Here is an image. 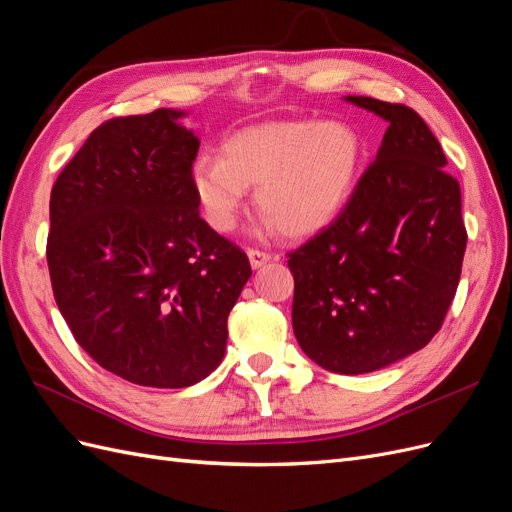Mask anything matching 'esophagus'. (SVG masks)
<instances>
[{
  "label": "esophagus",
  "instance_id": "obj_1",
  "mask_svg": "<svg viewBox=\"0 0 512 512\" xmlns=\"http://www.w3.org/2000/svg\"><path fill=\"white\" fill-rule=\"evenodd\" d=\"M247 258H250L252 269H260L262 265H267V262L271 260V254L254 250V247H247Z\"/></svg>",
  "mask_w": 512,
  "mask_h": 512
}]
</instances>
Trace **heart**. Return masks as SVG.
<instances>
[{"instance_id": "b5f03b06", "label": "heart", "mask_w": 512, "mask_h": 512, "mask_svg": "<svg viewBox=\"0 0 512 512\" xmlns=\"http://www.w3.org/2000/svg\"><path fill=\"white\" fill-rule=\"evenodd\" d=\"M361 164V134L348 123L267 121L230 134L222 158H198L192 190L215 230L235 228L247 188H258L256 205L269 228L305 237L342 211Z\"/></svg>"}]
</instances>
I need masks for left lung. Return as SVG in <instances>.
<instances>
[{"label": "left lung", "mask_w": 512, "mask_h": 512, "mask_svg": "<svg viewBox=\"0 0 512 512\" xmlns=\"http://www.w3.org/2000/svg\"><path fill=\"white\" fill-rule=\"evenodd\" d=\"M382 117L378 156L337 215L288 254L292 329L333 374H367L425 348L451 307L468 232L459 181L421 115L365 96Z\"/></svg>", "instance_id": "obj_1"}]
</instances>
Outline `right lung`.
<instances>
[{
	"mask_svg": "<svg viewBox=\"0 0 512 512\" xmlns=\"http://www.w3.org/2000/svg\"><path fill=\"white\" fill-rule=\"evenodd\" d=\"M183 111L104 121L51 190L46 260L61 316L111 374L183 389L224 359L245 252L198 213Z\"/></svg>",
	"mask_w": 512,
	"mask_h": 512,
	"instance_id": "right-lung-1",
	"label": "right lung"
}]
</instances>
